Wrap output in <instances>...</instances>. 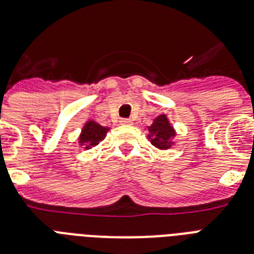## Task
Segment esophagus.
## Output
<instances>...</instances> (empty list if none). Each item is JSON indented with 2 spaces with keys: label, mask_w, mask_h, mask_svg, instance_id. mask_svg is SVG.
<instances>
[{
  "label": "esophagus",
  "mask_w": 254,
  "mask_h": 254,
  "mask_svg": "<svg viewBox=\"0 0 254 254\" xmlns=\"http://www.w3.org/2000/svg\"><path fill=\"white\" fill-rule=\"evenodd\" d=\"M119 122H121V125H123V126L132 125V121H131V119H128V118H122L121 121H119Z\"/></svg>",
  "instance_id": "1"
}]
</instances>
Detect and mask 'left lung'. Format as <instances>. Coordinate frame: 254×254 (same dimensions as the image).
Returning <instances> with one entry per match:
<instances>
[{
	"label": "left lung",
	"mask_w": 254,
	"mask_h": 254,
	"mask_svg": "<svg viewBox=\"0 0 254 254\" xmlns=\"http://www.w3.org/2000/svg\"><path fill=\"white\" fill-rule=\"evenodd\" d=\"M150 135L148 136L152 141V144L160 149H169L173 144V137L175 136L174 128L170 126L169 119L166 115H160L154 119L153 125L149 128Z\"/></svg>",
	"instance_id": "8db88e82"
}]
</instances>
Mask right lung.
Instances as JSON below:
<instances>
[{
	"label": "right lung",
	"mask_w": 254,
	"mask_h": 254,
	"mask_svg": "<svg viewBox=\"0 0 254 254\" xmlns=\"http://www.w3.org/2000/svg\"><path fill=\"white\" fill-rule=\"evenodd\" d=\"M109 128H105L98 123L89 121L85 123L84 128L81 131L80 144H84L85 149H89L92 146L97 145L98 142L105 139V135Z\"/></svg>",
	"instance_id": "add662e5"
}]
</instances>
